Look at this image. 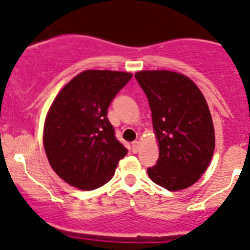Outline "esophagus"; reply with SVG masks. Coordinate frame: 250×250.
<instances>
[{
    "label": "esophagus",
    "mask_w": 250,
    "mask_h": 250,
    "mask_svg": "<svg viewBox=\"0 0 250 250\" xmlns=\"http://www.w3.org/2000/svg\"><path fill=\"white\" fill-rule=\"evenodd\" d=\"M131 149H132V152H134V153H137V152H139V149H140V142L139 141L132 142Z\"/></svg>",
    "instance_id": "esophagus-1"
}]
</instances>
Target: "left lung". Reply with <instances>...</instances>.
Segmentation results:
<instances>
[{
    "label": "left lung",
    "mask_w": 250,
    "mask_h": 250,
    "mask_svg": "<svg viewBox=\"0 0 250 250\" xmlns=\"http://www.w3.org/2000/svg\"><path fill=\"white\" fill-rule=\"evenodd\" d=\"M148 99L159 147L157 165L147 173L170 191L191 187L205 173L215 151V129L205 97L182 73L146 70L135 73Z\"/></svg>",
    "instance_id": "8db88e82"
}]
</instances>
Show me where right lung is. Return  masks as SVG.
I'll use <instances>...</instances> for the list:
<instances>
[{"label": "right lung", "mask_w": 250, "mask_h": 250, "mask_svg": "<svg viewBox=\"0 0 250 250\" xmlns=\"http://www.w3.org/2000/svg\"><path fill=\"white\" fill-rule=\"evenodd\" d=\"M131 77L123 71L85 70L66 83L50 105L42 132L45 153L67 184L81 190L103 187L126 156L106 114Z\"/></svg>", "instance_id": "obj_1"}]
</instances>
